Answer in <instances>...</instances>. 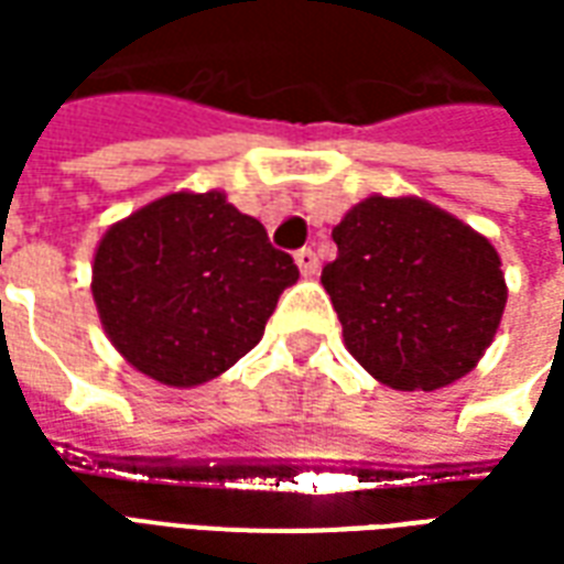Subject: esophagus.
Masks as SVG:
<instances>
[{
    "instance_id": "obj_1",
    "label": "esophagus",
    "mask_w": 564,
    "mask_h": 564,
    "mask_svg": "<svg viewBox=\"0 0 564 564\" xmlns=\"http://www.w3.org/2000/svg\"><path fill=\"white\" fill-rule=\"evenodd\" d=\"M295 265H299V271H302L305 278H314V274L319 271L317 253H314L311 247H302V250H295Z\"/></svg>"
}]
</instances>
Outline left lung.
<instances>
[{
  "label": "left lung",
  "mask_w": 564,
  "mask_h": 564,
  "mask_svg": "<svg viewBox=\"0 0 564 564\" xmlns=\"http://www.w3.org/2000/svg\"><path fill=\"white\" fill-rule=\"evenodd\" d=\"M332 238L319 281L356 362L392 390L447 387L492 341L508 302L496 247L423 198L371 196Z\"/></svg>",
  "instance_id": "left-lung-1"
}]
</instances>
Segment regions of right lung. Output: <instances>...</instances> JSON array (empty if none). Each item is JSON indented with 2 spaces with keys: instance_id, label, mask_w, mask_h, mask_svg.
Segmentation results:
<instances>
[{
  "instance_id": "add662e5",
  "label": "right lung",
  "mask_w": 564,
  "mask_h": 564,
  "mask_svg": "<svg viewBox=\"0 0 564 564\" xmlns=\"http://www.w3.org/2000/svg\"><path fill=\"white\" fill-rule=\"evenodd\" d=\"M295 281L293 257L217 189L150 202L105 232L93 262L108 338L169 387H198L250 354Z\"/></svg>"
}]
</instances>
